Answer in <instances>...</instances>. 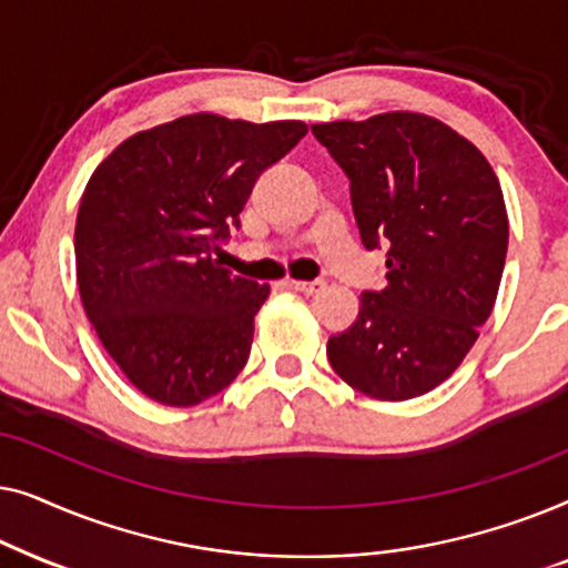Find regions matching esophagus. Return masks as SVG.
Instances as JSON below:
<instances>
[{"mask_svg":"<svg viewBox=\"0 0 568 568\" xmlns=\"http://www.w3.org/2000/svg\"><path fill=\"white\" fill-rule=\"evenodd\" d=\"M286 286L294 292H302V294H317L321 290H325V282L323 278H315V282H286Z\"/></svg>","mask_w":568,"mask_h":568,"instance_id":"1","label":"esophagus"}]
</instances>
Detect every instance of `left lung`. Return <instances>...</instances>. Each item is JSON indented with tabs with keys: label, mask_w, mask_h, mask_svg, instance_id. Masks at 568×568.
Segmentation results:
<instances>
[{
	"label": "left lung",
	"mask_w": 568,
	"mask_h": 568,
	"mask_svg": "<svg viewBox=\"0 0 568 568\" xmlns=\"http://www.w3.org/2000/svg\"><path fill=\"white\" fill-rule=\"evenodd\" d=\"M338 162L367 251L387 284L328 338L336 375L369 398L408 400L453 375L491 315L509 222L499 178L468 139L424 113L315 123Z\"/></svg>",
	"instance_id": "obj_1"
}]
</instances>
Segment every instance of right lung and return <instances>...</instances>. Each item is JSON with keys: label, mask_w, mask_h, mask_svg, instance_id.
<instances>
[{"label": "right lung", "mask_w": 568, "mask_h": 568, "mask_svg": "<svg viewBox=\"0 0 568 568\" xmlns=\"http://www.w3.org/2000/svg\"><path fill=\"white\" fill-rule=\"evenodd\" d=\"M302 121L214 113L139 131L92 173L74 227L77 284L100 344L146 398L196 406L245 367L268 284L212 258Z\"/></svg>", "instance_id": "right-lung-1"}]
</instances>
